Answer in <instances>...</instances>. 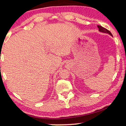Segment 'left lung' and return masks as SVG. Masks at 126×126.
<instances>
[{
    "mask_svg": "<svg viewBox=\"0 0 126 126\" xmlns=\"http://www.w3.org/2000/svg\"><path fill=\"white\" fill-rule=\"evenodd\" d=\"M97 27H98V30H99L100 32H105V33L109 34L111 36H113V35H112V34L111 33V32H110V31L107 30V29H106L103 28V27H102L101 26H99V25H98Z\"/></svg>",
    "mask_w": 126,
    "mask_h": 126,
    "instance_id": "left-lung-1",
    "label": "left lung"
}]
</instances>
